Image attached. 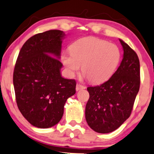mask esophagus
Returning <instances> with one entry per match:
<instances>
[{"mask_svg":"<svg viewBox=\"0 0 154 154\" xmlns=\"http://www.w3.org/2000/svg\"><path fill=\"white\" fill-rule=\"evenodd\" d=\"M83 89H85V86L82 85L77 84V85H76V91H80V90H83Z\"/></svg>","mask_w":154,"mask_h":154,"instance_id":"obj_1","label":"esophagus"}]
</instances>
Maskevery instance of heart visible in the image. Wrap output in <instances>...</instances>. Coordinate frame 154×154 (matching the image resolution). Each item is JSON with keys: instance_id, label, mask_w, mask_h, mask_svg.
<instances>
[{"instance_id": "heart-1", "label": "heart", "mask_w": 154, "mask_h": 154, "mask_svg": "<svg viewBox=\"0 0 154 154\" xmlns=\"http://www.w3.org/2000/svg\"><path fill=\"white\" fill-rule=\"evenodd\" d=\"M120 51L115 44L89 37L72 43L70 53L61 55V61L69 75H75L82 66V72L93 83L104 82L111 77L119 62Z\"/></svg>"}]
</instances>
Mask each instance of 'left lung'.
Listing matches in <instances>:
<instances>
[{"instance_id":"obj_1","label":"left lung","mask_w":154,"mask_h":154,"mask_svg":"<svg viewBox=\"0 0 154 154\" xmlns=\"http://www.w3.org/2000/svg\"><path fill=\"white\" fill-rule=\"evenodd\" d=\"M124 54L120 66L109 80L88 87L90 98L85 107V119L92 130L109 133L130 117L139 91L140 61L136 53L123 40Z\"/></svg>"}]
</instances>
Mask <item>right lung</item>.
Returning <instances> with one entry per match:
<instances>
[{"instance_id":"obj_1","label":"right lung","mask_w":154,"mask_h":154,"mask_svg":"<svg viewBox=\"0 0 154 154\" xmlns=\"http://www.w3.org/2000/svg\"><path fill=\"white\" fill-rule=\"evenodd\" d=\"M63 31L52 29L35 35L21 48L14 71L17 106L25 119L38 128L59 122L66 100L76 93L75 79L61 75Z\"/></svg>"}]
</instances>
